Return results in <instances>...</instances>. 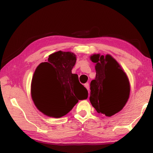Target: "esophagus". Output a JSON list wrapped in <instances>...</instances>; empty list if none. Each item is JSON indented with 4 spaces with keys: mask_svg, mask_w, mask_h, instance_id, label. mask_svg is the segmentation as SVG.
<instances>
[{
    "mask_svg": "<svg viewBox=\"0 0 153 153\" xmlns=\"http://www.w3.org/2000/svg\"><path fill=\"white\" fill-rule=\"evenodd\" d=\"M85 85V87L86 88L87 90H89V83H88V82H86V83H85V85Z\"/></svg>",
    "mask_w": 153,
    "mask_h": 153,
    "instance_id": "obj_1",
    "label": "esophagus"
}]
</instances>
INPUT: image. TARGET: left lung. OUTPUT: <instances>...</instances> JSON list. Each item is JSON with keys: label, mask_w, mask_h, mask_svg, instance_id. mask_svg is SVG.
Returning <instances> with one entry per match:
<instances>
[{"label": "left lung", "mask_w": 153, "mask_h": 153, "mask_svg": "<svg viewBox=\"0 0 153 153\" xmlns=\"http://www.w3.org/2000/svg\"><path fill=\"white\" fill-rule=\"evenodd\" d=\"M90 59L96 72V78L91 82L90 101L98 113L111 117L120 111L129 99V78L110 54H94Z\"/></svg>", "instance_id": "left-lung-1"}]
</instances>
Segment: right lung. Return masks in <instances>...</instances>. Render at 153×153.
<instances>
[{
  "mask_svg": "<svg viewBox=\"0 0 153 153\" xmlns=\"http://www.w3.org/2000/svg\"><path fill=\"white\" fill-rule=\"evenodd\" d=\"M76 62V55L71 52H54L47 62L37 66L33 75L31 94L35 106L47 117L60 118L66 115L78 102L88 98L87 89L78 80L77 74L72 73ZM47 88L52 91L47 102L41 94Z\"/></svg>",
  "mask_w": 153,
  "mask_h": 153,
  "instance_id": "add662e5",
  "label": "right lung"
}]
</instances>
